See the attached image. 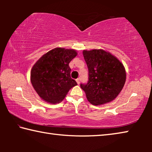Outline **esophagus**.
Wrapping results in <instances>:
<instances>
[{"label": "esophagus", "mask_w": 152, "mask_h": 152, "mask_svg": "<svg viewBox=\"0 0 152 152\" xmlns=\"http://www.w3.org/2000/svg\"><path fill=\"white\" fill-rule=\"evenodd\" d=\"M76 81L77 83H78V84H80V79H79V78H77V79L76 80Z\"/></svg>", "instance_id": "obj_1"}]
</instances>
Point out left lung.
I'll return each instance as SVG.
<instances>
[{"label":"left lung","mask_w":152,"mask_h":152,"mask_svg":"<svg viewBox=\"0 0 152 152\" xmlns=\"http://www.w3.org/2000/svg\"><path fill=\"white\" fill-rule=\"evenodd\" d=\"M88 69V81L80 84L88 101L93 105L110 102L123 89L126 72L123 64L111 53L103 50L83 51Z\"/></svg>","instance_id":"1"}]
</instances>
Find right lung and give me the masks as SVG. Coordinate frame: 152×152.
Segmentation results:
<instances>
[{"instance_id":"add662e5","label":"right lung","mask_w":152,"mask_h":152,"mask_svg":"<svg viewBox=\"0 0 152 152\" xmlns=\"http://www.w3.org/2000/svg\"><path fill=\"white\" fill-rule=\"evenodd\" d=\"M77 56L72 49L56 48L42 56L31 70V82L43 101L51 104L63 101L77 85L71 78L69 63Z\"/></svg>"}]
</instances>
